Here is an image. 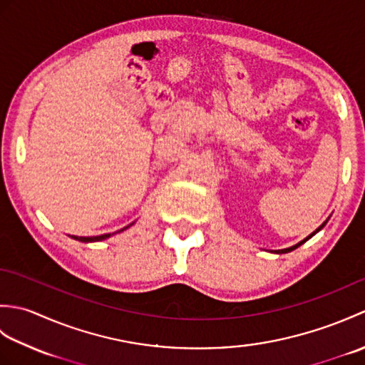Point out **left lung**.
<instances>
[{"mask_svg": "<svg viewBox=\"0 0 365 365\" xmlns=\"http://www.w3.org/2000/svg\"><path fill=\"white\" fill-rule=\"evenodd\" d=\"M328 220H329V218H328ZM328 220H327V221H324V222L322 224V226H320L319 229H315V230L312 232V234H311V235H307V237H306L304 240H301V242H299V243H297V245H293V246H290V247H285V250H277V251H274V254H287V252H292L293 250H297V247H299V246H301L302 243H306V242H307V240H311V238H312V237H314V235L317 234V232H320V230H322V229H323L324 226H327V222H328Z\"/></svg>", "mask_w": 365, "mask_h": 365, "instance_id": "8db88e82", "label": "left lung"}]
</instances>
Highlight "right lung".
<instances>
[{
	"instance_id": "1",
	"label": "right lung",
	"mask_w": 365,
	"mask_h": 365,
	"mask_svg": "<svg viewBox=\"0 0 365 365\" xmlns=\"http://www.w3.org/2000/svg\"><path fill=\"white\" fill-rule=\"evenodd\" d=\"M133 224H135V222H131L130 226H133ZM130 226L123 227V229H120V230H118V232H114V234H119V232H123L125 229H128ZM114 234H103V235H97V237H76V235H68V237L73 238V240H78V242H81V243H94V242H102V240L110 238V237L114 235Z\"/></svg>"
}]
</instances>
